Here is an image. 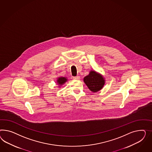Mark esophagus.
Instances as JSON below:
<instances>
[{
	"instance_id": "esophagus-1",
	"label": "esophagus",
	"mask_w": 152,
	"mask_h": 152,
	"mask_svg": "<svg viewBox=\"0 0 152 152\" xmlns=\"http://www.w3.org/2000/svg\"><path fill=\"white\" fill-rule=\"evenodd\" d=\"M73 79H74V80H78V79H80V76H74V77H73Z\"/></svg>"
}]
</instances>
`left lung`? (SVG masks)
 Here are the masks:
<instances>
[{
	"label": "left lung",
	"mask_w": 152,
	"mask_h": 152,
	"mask_svg": "<svg viewBox=\"0 0 152 152\" xmlns=\"http://www.w3.org/2000/svg\"><path fill=\"white\" fill-rule=\"evenodd\" d=\"M83 81L90 90L93 92L101 90L105 83L102 76L94 71H91L89 75L84 77Z\"/></svg>",
	"instance_id": "1"
}]
</instances>
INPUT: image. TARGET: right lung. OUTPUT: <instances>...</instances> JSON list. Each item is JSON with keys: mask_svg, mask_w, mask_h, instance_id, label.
I'll return each instance as SVG.
<instances>
[{"mask_svg": "<svg viewBox=\"0 0 152 152\" xmlns=\"http://www.w3.org/2000/svg\"><path fill=\"white\" fill-rule=\"evenodd\" d=\"M67 81V78L65 77H60L58 78L57 83H58V85H59L60 86H62Z\"/></svg>", "mask_w": 152, "mask_h": 152, "instance_id": "add662e5", "label": "right lung"}]
</instances>
